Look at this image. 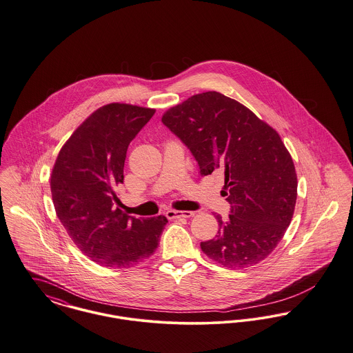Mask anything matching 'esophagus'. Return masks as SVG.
Segmentation results:
<instances>
[{
	"mask_svg": "<svg viewBox=\"0 0 353 353\" xmlns=\"http://www.w3.org/2000/svg\"><path fill=\"white\" fill-rule=\"evenodd\" d=\"M166 217L168 219H181V217H192L194 216V212H190V210H173V209H169L166 210Z\"/></svg>",
	"mask_w": 353,
	"mask_h": 353,
	"instance_id": "1",
	"label": "esophagus"
}]
</instances>
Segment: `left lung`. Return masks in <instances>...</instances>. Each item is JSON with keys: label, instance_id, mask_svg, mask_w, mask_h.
Segmentation results:
<instances>
[{"label": "left lung", "instance_id": "obj_1", "mask_svg": "<svg viewBox=\"0 0 353 353\" xmlns=\"http://www.w3.org/2000/svg\"><path fill=\"white\" fill-rule=\"evenodd\" d=\"M161 121L190 150L203 177L217 172L225 179L230 214H216L220 228L200 244L203 252L227 268L263 261L283 239L297 197L294 165L279 133L219 92L192 96Z\"/></svg>", "mask_w": 353, "mask_h": 353}]
</instances>
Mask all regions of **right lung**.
I'll return each instance as SVG.
<instances>
[{
  "label": "right lung",
  "mask_w": 353,
  "mask_h": 353,
  "mask_svg": "<svg viewBox=\"0 0 353 353\" xmlns=\"http://www.w3.org/2000/svg\"><path fill=\"white\" fill-rule=\"evenodd\" d=\"M153 114L154 109L128 104L97 109L61 148L52 170L57 217L83 254L100 265L128 268L144 261L168 223L163 214L136 219L116 208L128 146Z\"/></svg>",
  "instance_id": "add662e5"
}]
</instances>
